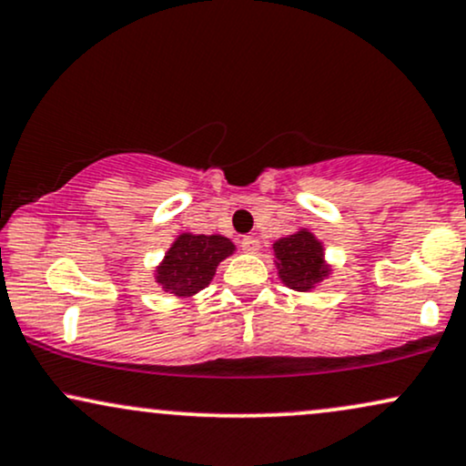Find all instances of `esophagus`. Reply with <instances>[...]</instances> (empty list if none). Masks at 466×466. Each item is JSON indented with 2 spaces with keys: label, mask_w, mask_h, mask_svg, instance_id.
Listing matches in <instances>:
<instances>
[{
  "label": "esophagus",
  "mask_w": 466,
  "mask_h": 466,
  "mask_svg": "<svg viewBox=\"0 0 466 466\" xmlns=\"http://www.w3.org/2000/svg\"><path fill=\"white\" fill-rule=\"evenodd\" d=\"M242 250L244 252H257V250H259V239L252 238V235H246V238L242 239Z\"/></svg>",
  "instance_id": "obj_1"
}]
</instances>
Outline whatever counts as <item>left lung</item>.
<instances>
[{
    "mask_svg": "<svg viewBox=\"0 0 466 466\" xmlns=\"http://www.w3.org/2000/svg\"><path fill=\"white\" fill-rule=\"evenodd\" d=\"M279 259V277L296 291H311L329 274L321 255V244L309 231H298L274 244Z\"/></svg>",
    "mask_w": 466,
    "mask_h": 466,
    "instance_id": "8db88e82",
    "label": "left lung"
}]
</instances>
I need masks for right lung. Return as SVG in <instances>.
Here are the masks:
<instances>
[{
  "label": "right lung",
  "instance_id": "add662e5",
  "mask_svg": "<svg viewBox=\"0 0 466 466\" xmlns=\"http://www.w3.org/2000/svg\"><path fill=\"white\" fill-rule=\"evenodd\" d=\"M233 250L235 246L231 239L222 235L183 233L170 246L155 279L168 294L192 296L209 285L218 263L227 259Z\"/></svg>",
  "mask_w": 466,
  "mask_h": 466
}]
</instances>
